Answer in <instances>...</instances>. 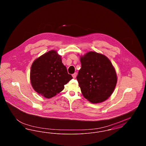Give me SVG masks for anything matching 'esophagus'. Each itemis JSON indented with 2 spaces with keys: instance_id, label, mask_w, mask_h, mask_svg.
<instances>
[{
  "instance_id": "esophagus-1",
  "label": "esophagus",
  "mask_w": 146,
  "mask_h": 146,
  "mask_svg": "<svg viewBox=\"0 0 146 146\" xmlns=\"http://www.w3.org/2000/svg\"><path fill=\"white\" fill-rule=\"evenodd\" d=\"M76 75H77V73H74V74H72V76L73 78H76Z\"/></svg>"
}]
</instances>
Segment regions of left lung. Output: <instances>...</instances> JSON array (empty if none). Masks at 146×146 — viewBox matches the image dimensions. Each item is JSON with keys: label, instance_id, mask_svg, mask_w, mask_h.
<instances>
[{"label": "left lung", "instance_id": "1", "mask_svg": "<svg viewBox=\"0 0 146 146\" xmlns=\"http://www.w3.org/2000/svg\"><path fill=\"white\" fill-rule=\"evenodd\" d=\"M81 68L76 79L82 93L92 104L102 102L111 96L117 76L110 60L101 54L90 51L80 56Z\"/></svg>", "mask_w": 146, "mask_h": 146}]
</instances>
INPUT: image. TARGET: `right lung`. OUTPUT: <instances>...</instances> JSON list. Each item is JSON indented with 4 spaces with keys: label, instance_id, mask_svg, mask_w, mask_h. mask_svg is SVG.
<instances>
[{
    "label": "right lung",
    "instance_id": "obj_1",
    "mask_svg": "<svg viewBox=\"0 0 146 146\" xmlns=\"http://www.w3.org/2000/svg\"><path fill=\"white\" fill-rule=\"evenodd\" d=\"M72 76L62 62L61 56L55 50H51L36 58L30 72L32 86L37 93L50 98L64 89V85Z\"/></svg>",
    "mask_w": 146,
    "mask_h": 146
}]
</instances>
